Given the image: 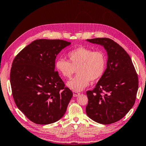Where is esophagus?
Returning <instances> with one entry per match:
<instances>
[{
  "instance_id": "1",
  "label": "esophagus",
  "mask_w": 146,
  "mask_h": 146,
  "mask_svg": "<svg viewBox=\"0 0 146 146\" xmlns=\"http://www.w3.org/2000/svg\"><path fill=\"white\" fill-rule=\"evenodd\" d=\"M79 94H80L79 92H77L76 91H74V90L73 91V96L74 97H77V96H78Z\"/></svg>"
}]
</instances>
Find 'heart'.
Wrapping results in <instances>:
<instances>
[{"label": "heart", "mask_w": 146, "mask_h": 146, "mask_svg": "<svg viewBox=\"0 0 146 146\" xmlns=\"http://www.w3.org/2000/svg\"><path fill=\"white\" fill-rule=\"evenodd\" d=\"M68 60L58 59L55 67L60 75L70 78L76 69L77 74L67 83L70 89L80 91L103 75L106 66V57L103 51L93 50L86 47H79L69 51Z\"/></svg>", "instance_id": "heart-1"}]
</instances>
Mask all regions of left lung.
Returning a JSON list of instances; mask_svg holds the SVG:
<instances>
[{
	"mask_svg": "<svg viewBox=\"0 0 146 146\" xmlns=\"http://www.w3.org/2000/svg\"><path fill=\"white\" fill-rule=\"evenodd\" d=\"M87 41L104 46L108 56L104 73L94 89L86 92L87 115L99 124H112L133 107L139 86L137 74L127 52L113 40L96 38Z\"/></svg>",
	"mask_w": 146,
	"mask_h": 146,
	"instance_id": "left-lung-1",
	"label": "left lung"
}]
</instances>
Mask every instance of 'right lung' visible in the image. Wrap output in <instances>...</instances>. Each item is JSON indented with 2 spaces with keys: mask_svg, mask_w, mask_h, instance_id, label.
<instances>
[{
  "mask_svg": "<svg viewBox=\"0 0 146 146\" xmlns=\"http://www.w3.org/2000/svg\"><path fill=\"white\" fill-rule=\"evenodd\" d=\"M70 44L59 39L35 40L13 60L10 75L13 98L35 124H52L66 112L73 94L55 71V62L57 55Z\"/></svg>",
  "mask_w": 146,
  "mask_h": 146,
  "instance_id": "add662e5",
  "label": "right lung"
}]
</instances>
